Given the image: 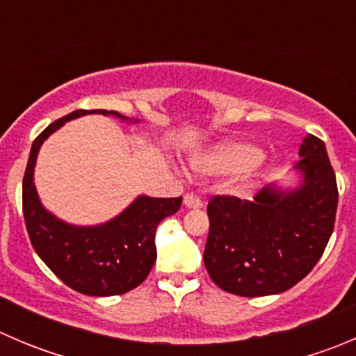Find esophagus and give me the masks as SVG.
Here are the masks:
<instances>
[{"mask_svg":"<svg viewBox=\"0 0 356 356\" xmlns=\"http://www.w3.org/2000/svg\"><path fill=\"white\" fill-rule=\"evenodd\" d=\"M182 203H184L186 208H193V210L203 207V201H201L200 196L193 195V193H188V195L184 196V200H182Z\"/></svg>","mask_w":356,"mask_h":356,"instance_id":"1","label":"esophagus"}]
</instances>
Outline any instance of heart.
I'll use <instances>...</instances> for the list:
<instances>
[{
    "instance_id": "b5f03b06",
    "label": "heart",
    "mask_w": 356,
    "mask_h": 356,
    "mask_svg": "<svg viewBox=\"0 0 356 356\" xmlns=\"http://www.w3.org/2000/svg\"><path fill=\"white\" fill-rule=\"evenodd\" d=\"M261 153L257 146L245 141H227L213 146L196 158L195 167L204 174H234L241 172L246 181L254 177Z\"/></svg>"
}]
</instances>
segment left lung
<instances>
[{"label": "left lung", "instance_id": "1", "mask_svg": "<svg viewBox=\"0 0 356 356\" xmlns=\"http://www.w3.org/2000/svg\"><path fill=\"white\" fill-rule=\"evenodd\" d=\"M298 155L296 188L268 184L251 201L215 196L208 203L203 260L220 289L246 298L284 293L321 260L336 220V175L315 136Z\"/></svg>", "mask_w": 356, "mask_h": 356}]
</instances>
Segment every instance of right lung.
Masks as SVG:
<instances>
[{"instance_id": "1", "label": "right lung", "mask_w": 356, "mask_h": 356, "mask_svg": "<svg viewBox=\"0 0 356 356\" xmlns=\"http://www.w3.org/2000/svg\"><path fill=\"white\" fill-rule=\"evenodd\" d=\"M110 115L113 110H75L44 129L32 143L22 182V207L35 253L68 288L89 296H115L138 288L156 260L155 232L165 217L181 208L182 198L138 196L124 211L98 225H74L42 207L34 184V168L42 143L65 122L82 115Z\"/></svg>"}]
</instances>
